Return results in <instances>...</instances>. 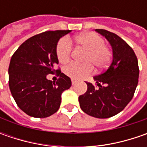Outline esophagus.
Masks as SVG:
<instances>
[{"mask_svg": "<svg viewBox=\"0 0 147 147\" xmlns=\"http://www.w3.org/2000/svg\"><path fill=\"white\" fill-rule=\"evenodd\" d=\"M71 82H72V84H73V85H74V84H76L77 83V81L75 80V79H72V80H71Z\"/></svg>", "mask_w": 147, "mask_h": 147, "instance_id": "esophagus-1", "label": "esophagus"}]
</instances>
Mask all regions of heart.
<instances>
[{"instance_id": "obj_1", "label": "heart", "mask_w": 147, "mask_h": 147, "mask_svg": "<svg viewBox=\"0 0 147 147\" xmlns=\"http://www.w3.org/2000/svg\"><path fill=\"white\" fill-rule=\"evenodd\" d=\"M76 43L87 51L84 57L86 64L69 63L64 67L66 75L75 79H81L92 72V66L101 69L106 66L110 59V51L105 46L104 39L94 32H84L74 37ZM72 44L68 37H63L57 43L56 55L60 63H65L70 58Z\"/></svg>"}]
</instances>
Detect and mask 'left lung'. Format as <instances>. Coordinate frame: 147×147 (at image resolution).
<instances>
[{
  "instance_id": "8db88e82",
  "label": "left lung",
  "mask_w": 147,
  "mask_h": 147,
  "mask_svg": "<svg viewBox=\"0 0 147 147\" xmlns=\"http://www.w3.org/2000/svg\"><path fill=\"white\" fill-rule=\"evenodd\" d=\"M96 31L110 42L113 60L106 70L93 78L97 87L86 82L88 90L78 101L88 115L106 119L121 112L133 98L138 83V62L132 47L121 37L105 29Z\"/></svg>"
}]
</instances>
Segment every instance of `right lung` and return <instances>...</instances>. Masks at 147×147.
Listing matches in <instances>:
<instances>
[{"label": "right lung", "instance_id": "1", "mask_svg": "<svg viewBox=\"0 0 147 147\" xmlns=\"http://www.w3.org/2000/svg\"><path fill=\"white\" fill-rule=\"evenodd\" d=\"M71 30L47 31L21 44L9 66V87L17 105L34 118H47L59 110L61 94L71 87V80L54 66L59 64L56 47L59 38ZM57 71L55 83L46 75Z\"/></svg>", "mask_w": 147, "mask_h": 147}]
</instances>
